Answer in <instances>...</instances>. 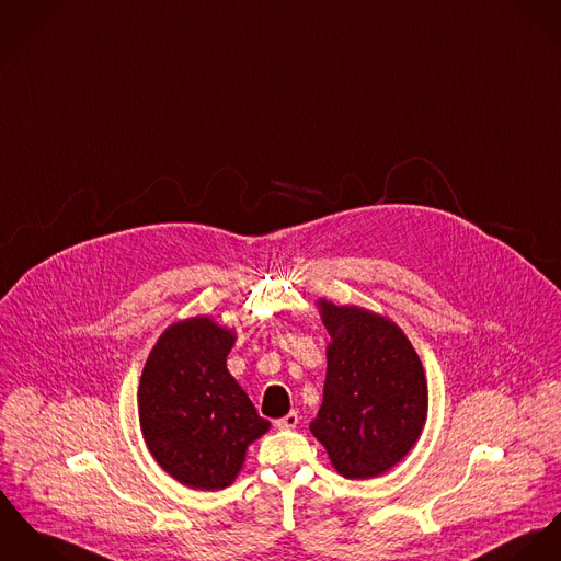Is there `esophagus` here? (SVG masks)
Returning a JSON list of instances; mask_svg holds the SVG:
<instances>
[{
  "label": "esophagus",
  "instance_id": "1",
  "mask_svg": "<svg viewBox=\"0 0 561 561\" xmlns=\"http://www.w3.org/2000/svg\"><path fill=\"white\" fill-rule=\"evenodd\" d=\"M298 422H300L298 411H289L285 417H278V420L274 422V426H276L278 431H291V428L298 426Z\"/></svg>",
  "mask_w": 561,
  "mask_h": 561
}]
</instances>
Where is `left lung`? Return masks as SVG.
Listing matches in <instances>:
<instances>
[{
  "label": "left lung",
  "mask_w": 561,
  "mask_h": 561,
  "mask_svg": "<svg viewBox=\"0 0 561 561\" xmlns=\"http://www.w3.org/2000/svg\"><path fill=\"white\" fill-rule=\"evenodd\" d=\"M330 334L323 403L310 433L350 480L386 473L422 435L428 390L405 332L362 306L317 300Z\"/></svg>",
  "instance_id": "1"
}]
</instances>
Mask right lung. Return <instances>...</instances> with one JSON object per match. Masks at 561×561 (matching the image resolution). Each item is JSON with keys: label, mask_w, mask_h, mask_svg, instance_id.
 Listing matches in <instances>:
<instances>
[{"label": "right lung", "mask_w": 561, "mask_h": 561, "mask_svg": "<svg viewBox=\"0 0 561 561\" xmlns=\"http://www.w3.org/2000/svg\"><path fill=\"white\" fill-rule=\"evenodd\" d=\"M236 332L197 314L156 341L139 381V424L153 460L180 484L220 491L233 484L249 446L270 431L227 370Z\"/></svg>", "instance_id": "add662e5"}]
</instances>
